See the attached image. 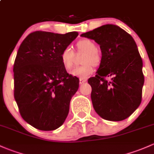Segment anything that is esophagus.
<instances>
[{"label": "esophagus", "mask_w": 154, "mask_h": 154, "mask_svg": "<svg viewBox=\"0 0 154 154\" xmlns=\"http://www.w3.org/2000/svg\"><path fill=\"white\" fill-rule=\"evenodd\" d=\"M87 82V79H79V84H83L84 83H86Z\"/></svg>", "instance_id": "1"}]
</instances>
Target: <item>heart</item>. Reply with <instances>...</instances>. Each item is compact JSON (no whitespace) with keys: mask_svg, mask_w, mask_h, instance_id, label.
I'll list each match as a JSON object with an SVG mask.
<instances>
[{"mask_svg":"<svg viewBox=\"0 0 154 154\" xmlns=\"http://www.w3.org/2000/svg\"><path fill=\"white\" fill-rule=\"evenodd\" d=\"M79 51L87 53L84 59L85 64L77 67L70 71L72 76L79 77L80 79H86L93 71V65H97L100 62V57L97 51V47L93 42L89 39H82L76 44ZM61 61L64 68L70 70L72 67L74 62V53L70 48H65L60 54Z\"/></svg>","mask_w":154,"mask_h":154,"instance_id":"heart-1","label":"heart"}]
</instances>
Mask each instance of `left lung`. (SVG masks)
Wrapping results in <instances>:
<instances>
[{
	"mask_svg": "<svg viewBox=\"0 0 154 154\" xmlns=\"http://www.w3.org/2000/svg\"><path fill=\"white\" fill-rule=\"evenodd\" d=\"M81 37L95 40L101 50L97 75L88 80L94 109L104 120H125L141 103L144 84L143 60L134 39L113 24L103 25Z\"/></svg>",
	"mask_w": 154,
	"mask_h": 154,
	"instance_id": "1",
	"label": "left lung"
}]
</instances>
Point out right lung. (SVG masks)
<instances>
[{
    "label": "right lung",
    "mask_w": 154,
    "mask_h": 154,
    "mask_svg": "<svg viewBox=\"0 0 154 154\" xmlns=\"http://www.w3.org/2000/svg\"><path fill=\"white\" fill-rule=\"evenodd\" d=\"M78 35L75 31H34L18 49L13 68L14 99L23 120L37 129L55 130L67 118L79 80L67 73L60 54Z\"/></svg>",
    "instance_id": "right-lung-1"
}]
</instances>
